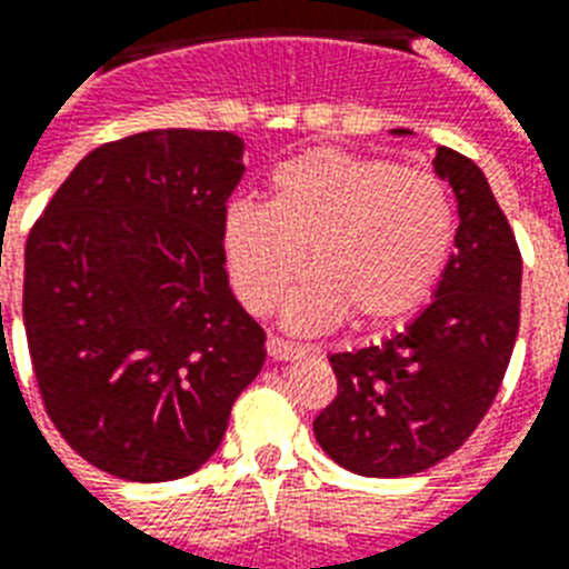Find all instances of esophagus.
<instances>
[{
  "instance_id": "esophagus-1",
  "label": "esophagus",
  "mask_w": 569,
  "mask_h": 569,
  "mask_svg": "<svg viewBox=\"0 0 569 569\" xmlns=\"http://www.w3.org/2000/svg\"><path fill=\"white\" fill-rule=\"evenodd\" d=\"M266 349L271 361H298V358H303L301 346H295V342L289 340H280V337H268Z\"/></svg>"
}]
</instances>
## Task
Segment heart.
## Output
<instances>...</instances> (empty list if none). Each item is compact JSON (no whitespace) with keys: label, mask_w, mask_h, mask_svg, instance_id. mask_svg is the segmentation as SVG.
<instances>
[{"label":"heart","mask_w":569,"mask_h":569,"mask_svg":"<svg viewBox=\"0 0 569 569\" xmlns=\"http://www.w3.org/2000/svg\"><path fill=\"white\" fill-rule=\"evenodd\" d=\"M453 247V199L427 169L310 149L271 172V199H238L220 217V253L247 310L266 313L307 262L283 325L322 333L352 310L400 322L427 301Z\"/></svg>","instance_id":"heart-1"}]
</instances>
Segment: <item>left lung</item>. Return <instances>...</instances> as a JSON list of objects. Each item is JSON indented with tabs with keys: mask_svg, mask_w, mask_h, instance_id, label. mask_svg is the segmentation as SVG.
<instances>
[{
	"mask_svg": "<svg viewBox=\"0 0 569 569\" xmlns=\"http://www.w3.org/2000/svg\"><path fill=\"white\" fill-rule=\"evenodd\" d=\"M432 167L457 197V250L400 333L331 355L337 397L313 420L319 448L363 477L418 475L450 457L496 400L519 333L522 256L483 169L445 146Z\"/></svg>",
	"mask_w": 569,
	"mask_h": 569,
	"instance_id": "obj_1",
	"label": "left lung"
}]
</instances>
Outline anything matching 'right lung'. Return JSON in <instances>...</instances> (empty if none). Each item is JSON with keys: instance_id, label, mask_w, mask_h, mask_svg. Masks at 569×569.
Wrapping results in <instances>:
<instances>
[{"instance_id": "add662e5", "label": "right lung", "mask_w": 569, "mask_h": 569, "mask_svg": "<svg viewBox=\"0 0 569 569\" xmlns=\"http://www.w3.org/2000/svg\"><path fill=\"white\" fill-rule=\"evenodd\" d=\"M241 176L229 130H142L89 151L29 232L23 325L43 409L107 475L197 471L266 363L220 253Z\"/></svg>"}]
</instances>
